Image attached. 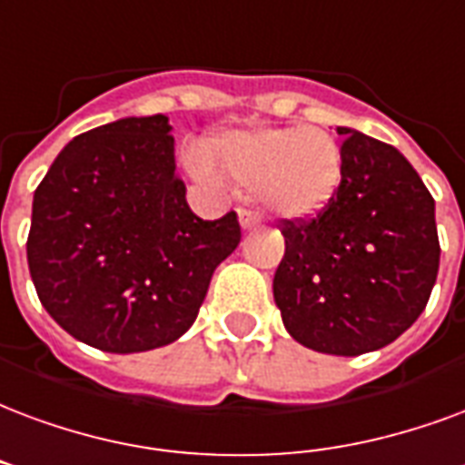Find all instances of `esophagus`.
<instances>
[{"label": "esophagus", "mask_w": 465, "mask_h": 465, "mask_svg": "<svg viewBox=\"0 0 465 465\" xmlns=\"http://www.w3.org/2000/svg\"><path fill=\"white\" fill-rule=\"evenodd\" d=\"M239 223H242L243 232H251L253 226H259V216L253 212H239Z\"/></svg>", "instance_id": "1"}]
</instances>
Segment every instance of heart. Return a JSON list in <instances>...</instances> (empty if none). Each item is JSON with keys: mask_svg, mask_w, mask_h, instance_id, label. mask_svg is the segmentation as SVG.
<instances>
[{"mask_svg": "<svg viewBox=\"0 0 465 465\" xmlns=\"http://www.w3.org/2000/svg\"><path fill=\"white\" fill-rule=\"evenodd\" d=\"M206 160L192 157L199 180L216 172L236 187L253 189L263 209L285 222H308L338 194L345 154L322 127L283 125L226 130L204 147Z\"/></svg>", "mask_w": 465, "mask_h": 465, "instance_id": "1", "label": "heart"}]
</instances>
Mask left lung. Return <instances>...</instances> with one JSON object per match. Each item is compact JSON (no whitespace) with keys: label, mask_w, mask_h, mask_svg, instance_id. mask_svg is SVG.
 Here are the masks:
<instances>
[{"label":"left lung","mask_w":465,"mask_h":465,"mask_svg":"<svg viewBox=\"0 0 465 465\" xmlns=\"http://www.w3.org/2000/svg\"><path fill=\"white\" fill-rule=\"evenodd\" d=\"M345 172L312 222L285 223L273 298L288 335L322 355L390 345L424 312L439 273L434 199L397 147L338 127Z\"/></svg>","instance_id":"1"}]
</instances>
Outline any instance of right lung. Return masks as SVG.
Here are the masks:
<instances>
[{"label": "right lung", "mask_w": 465, "mask_h": 465, "mask_svg": "<svg viewBox=\"0 0 465 465\" xmlns=\"http://www.w3.org/2000/svg\"><path fill=\"white\" fill-rule=\"evenodd\" d=\"M170 118H120L74 137L34 192L26 259L41 305L103 352L180 340L216 266L242 242L236 214L187 204Z\"/></svg>", "instance_id": "obj_1"}]
</instances>
